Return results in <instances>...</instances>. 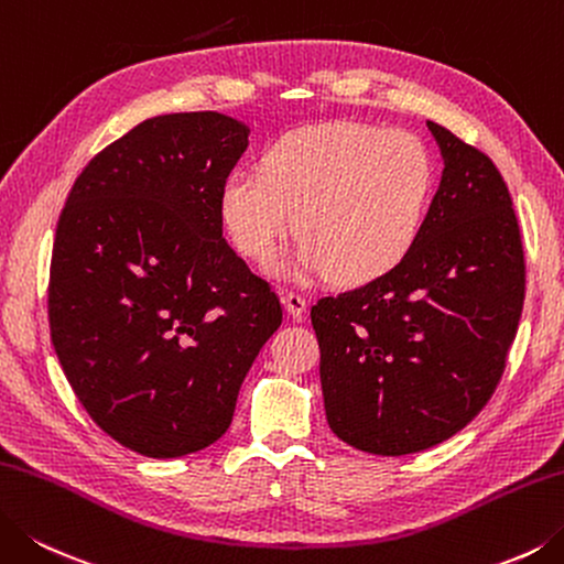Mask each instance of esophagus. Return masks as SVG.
I'll list each match as a JSON object with an SVG mask.
<instances>
[{"label":"esophagus","mask_w":564,"mask_h":564,"mask_svg":"<svg viewBox=\"0 0 564 564\" xmlns=\"http://www.w3.org/2000/svg\"><path fill=\"white\" fill-rule=\"evenodd\" d=\"M282 302H284V310H286V314H290V316H294V318H302L304 316L306 300H304L300 292H286Z\"/></svg>","instance_id":"1"}]
</instances>
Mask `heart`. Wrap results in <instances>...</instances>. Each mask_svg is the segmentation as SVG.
Here are the masks:
<instances>
[{
    "instance_id": "1",
    "label": "heart",
    "mask_w": 564,
    "mask_h": 564,
    "mask_svg": "<svg viewBox=\"0 0 564 564\" xmlns=\"http://www.w3.org/2000/svg\"><path fill=\"white\" fill-rule=\"evenodd\" d=\"M437 162L424 140L364 122L300 127L274 142L264 169L238 166L220 191L232 246L268 262L292 230L286 270L364 284L408 258L427 220Z\"/></svg>"
}]
</instances>
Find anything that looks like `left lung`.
I'll use <instances>...</instances> for the list:
<instances>
[{
  "mask_svg": "<svg viewBox=\"0 0 564 564\" xmlns=\"http://www.w3.org/2000/svg\"><path fill=\"white\" fill-rule=\"evenodd\" d=\"M444 172L410 254L312 306L328 427L380 456L464 430L503 376L525 300L511 194L484 152L427 122Z\"/></svg>",
  "mask_w": 564,
  "mask_h": 564,
  "instance_id": "8db88e82",
  "label": "left lung"
}]
</instances>
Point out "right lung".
<instances>
[{
    "label": "right lung",
    "instance_id": "add662e5",
    "mask_svg": "<svg viewBox=\"0 0 564 564\" xmlns=\"http://www.w3.org/2000/svg\"><path fill=\"white\" fill-rule=\"evenodd\" d=\"M250 130L220 112L144 120L95 154L61 210L48 324L63 373L115 442L174 459L220 440L282 304L223 238Z\"/></svg>",
    "mask_w": 564,
    "mask_h": 564
}]
</instances>
